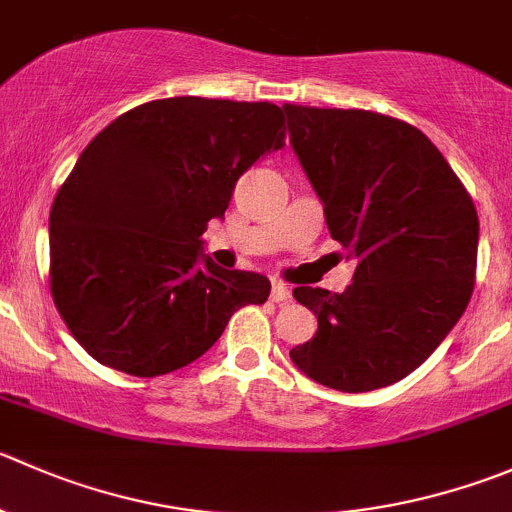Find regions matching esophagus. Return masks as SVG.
<instances>
[{
	"label": "esophagus",
	"mask_w": 512,
	"mask_h": 512,
	"mask_svg": "<svg viewBox=\"0 0 512 512\" xmlns=\"http://www.w3.org/2000/svg\"><path fill=\"white\" fill-rule=\"evenodd\" d=\"M270 297L275 302H287L292 297V292H290V287L285 285V282H280V280H275L272 282V292H270Z\"/></svg>",
	"instance_id": "esophagus-1"
}]
</instances>
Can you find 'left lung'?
Instances as JSON below:
<instances>
[{
  "label": "left lung",
  "mask_w": 512,
  "mask_h": 512,
  "mask_svg": "<svg viewBox=\"0 0 512 512\" xmlns=\"http://www.w3.org/2000/svg\"><path fill=\"white\" fill-rule=\"evenodd\" d=\"M282 109L327 230L357 262L345 292L292 290L317 317L292 362L342 393L393 385L433 355L468 307L478 212L413 124L365 109Z\"/></svg>",
  "instance_id": "8db88e82"
}]
</instances>
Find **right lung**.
Returning a JSON list of instances; mask_svg holds the SVG:
<instances>
[{"instance_id":"1","label":"right lung","mask_w":512,"mask_h":512,"mask_svg":"<svg viewBox=\"0 0 512 512\" xmlns=\"http://www.w3.org/2000/svg\"><path fill=\"white\" fill-rule=\"evenodd\" d=\"M282 145L277 104L170 97L119 114L84 147L49 212V277L94 360L167 375L205 355L232 312L267 300L270 280L217 267L202 232L242 172Z\"/></svg>"}]
</instances>
